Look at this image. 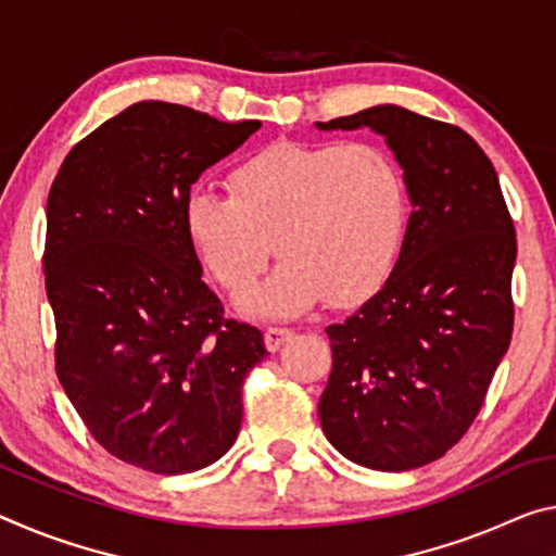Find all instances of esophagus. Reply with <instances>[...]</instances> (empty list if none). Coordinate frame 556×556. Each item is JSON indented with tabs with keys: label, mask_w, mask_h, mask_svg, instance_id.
Returning <instances> with one entry per match:
<instances>
[{
	"label": "esophagus",
	"mask_w": 556,
	"mask_h": 556,
	"mask_svg": "<svg viewBox=\"0 0 556 556\" xmlns=\"http://www.w3.org/2000/svg\"><path fill=\"white\" fill-rule=\"evenodd\" d=\"M294 337L292 329H287V326H269L267 331H264V343H267L269 351H277L281 343L289 341Z\"/></svg>",
	"instance_id": "34e87169"
}]
</instances>
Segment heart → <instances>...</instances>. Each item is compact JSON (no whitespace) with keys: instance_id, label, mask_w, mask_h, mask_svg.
<instances>
[{"instance_id":"1","label":"heart","mask_w":556,"mask_h":556,"mask_svg":"<svg viewBox=\"0 0 556 556\" xmlns=\"http://www.w3.org/2000/svg\"><path fill=\"white\" fill-rule=\"evenodd\" d=\"M410 198L401 165L368 140L275 143L230 173V195L195 190L185 227L219 287L244 296L271 254L285 257L250 309L294 316L324 296L354 304L399 264Z\"/></svg>"}]
</instances>
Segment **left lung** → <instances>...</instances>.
<instances>
[{
    "instance_id": "1",
    "label": "left lung",
    "mask_w": 556,
    "mask_h": 556,
    "mask_svg": "<svg viewBox=\"0 0 556 556\" xmlns=\"http://www.w3.org/2000/svg\"><path fill=\"white\" fill-rule=\"evenodd\" d=\"M316 128L381 134L413 205L381 292L326 329L333 366L319 401L324 435L364 468H420L468 433L509 349L513 217L490 157L451 123L374 105Z\"/></svg>"
}]
</instances>
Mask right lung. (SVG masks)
I'll return each instance as SVG.
<instances>
[{"instance_id": "obj_1", "label": "right lung", "mask_w": 556, "mask_h": 556, "mask_svg": "<svg viewBox=\"0 0 556 556\" xmlns=\"http://www.w3.org/2000/svg\"><path fill=\"white\" fill-rule=\"evenodd\" d=\"M260 126L140 101L78 140L51 182L59 383L96 443L148 472L230 451L244 378L269 354L257 326L227 319L185 227L192 182Z\"/></svg>"}]
</instances>
